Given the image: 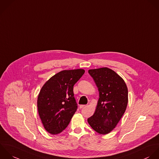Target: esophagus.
Returning <instances> with one entry per match:
<instances>
[{
  "label": "esophagus",
  "mask_w": 159,
  "mask_h": 159,
  "mask_svg": "<svg viewBox=\"0 0 159 159\" xmlns=\"http://www.w3.org/2000/svg\"><path fill=\"white\" fill-rule=\"evenodd\" d=\"M85 107H86V105H80V106H79V108H80V109H82V108H85Z\"/></svg>",
  "instance_id": "1"
}]
</instances>
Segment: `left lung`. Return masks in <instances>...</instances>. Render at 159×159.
Masks as SVG:
<instances>
[{"instance_id": "1", "label": "left lung", "mask_w": 159, "mask_h": 159, "mask_svg": "<svg viewBox=\"0 0 159 159\" xmlns=\"http://www.w3.org/2000/svg\"><path fill=\"white\" fill-rule=\"evenodd\" d=\"M99 91V99L93 116L87 121L93 130L107 134L116 127L128 102V91L124 80L108 67L89 70Z\"/></svg>"}]
</instances>
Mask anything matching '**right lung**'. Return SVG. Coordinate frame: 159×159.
<instances>
[{
	"label": "right lung",
	"instance_id": "1",
	"mask_svg": "<svg viewBox=\"0 0 159 159\" xmlns=\"http://www.w3.org/2000/svg\"><path fill=\"white\" fill-rule=\"evenodd\" d=\"M84 72L82 69L62 70L42 87L37 107L43 126L49 133L57 134L69 124L77 108L73 87Z\"/></svg>",
	"mask_w": 159,
	"mask_h": 159
}]
</instances>
